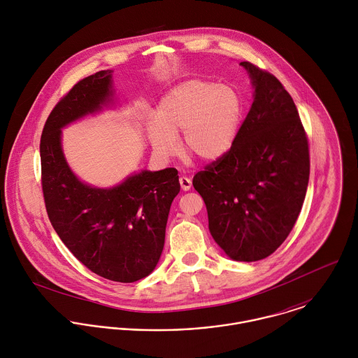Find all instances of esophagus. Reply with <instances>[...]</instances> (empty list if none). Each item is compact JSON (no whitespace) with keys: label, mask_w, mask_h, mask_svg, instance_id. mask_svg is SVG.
<instances>
[{"label":"esophagus","mask_w":358,"mask_h":358,"mask_svg":"<svg viewBox=\"0 0 358 358\" xmlns=\"http://www.w3.org/2000/svg\"><path fill=\"white\" fill-rule=\"evenodd\" d=\"M179 183H180L182 190H185V192H187V190L192 189V180H190L189 178H186V176H180V178H179Z\"/></svg>","instance_id":"esophagus-1"}]
</instances>
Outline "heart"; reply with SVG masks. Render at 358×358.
Instances as JSON below:
<instances>
[{"label":"heart","mask_w":358,"mask_h":358,"mask_svg":"<svg viewBox=\"0 0 358 358\" xmlns=\"http://www.w3.org/2000/svg\"><path fill=\"white\" fill-rule=\"evenodd\" d=\"M244 115V99L233 84L196 78L178 85L159 104L158 121L150 125L154 152L168 158L178 152L182 134L186 153L215 161L236 142Z\"/></svg>","instance_id":"obj_1"}]
</instances>
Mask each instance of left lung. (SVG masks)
Masks as SVG:
<instances>
[{
	"label": "left lung",
	"mask_w": 358,
	"mask_h": 358,
	"mask_svg": "<svg viewBox=\"0 0 358 358\" xmlns=\"http://www.w3.org/2000/svg\"><path fill=\"white\" fill-rule=\"evenodd\" d=\"M255 87L252 107L231 149L193 178L209 231L234 260L271 255L301 213L310 175L306 131L280 80L241 62Z\"/></svg>",
	"instance_id": "left-lung-1"
}]
</instances>
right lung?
<instances>
[{
  "instance_id": "add662e5",
  "label": "right lung",
  "mask_w": 358,
  "mask_h": 358,
  "mask_svg": "<svg viewBox=\"0 0 358 358\" xmlns=\"http://www.w3.org/2000/svg\"><path fill=\"white\" fill-rule=\"evenodd\" d=\"M111 71L80 80L59 102L43 129L41 186L52 226L87 268L117 282L149 275L164 248L169 208L180 190L178 171H143L113 189L81 183L67 166L60 128L101 108L111 95Z\"/></svg>"
}]
</instances>
